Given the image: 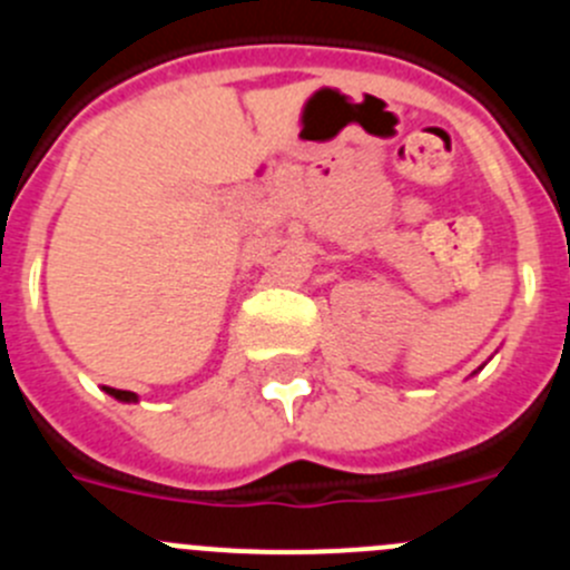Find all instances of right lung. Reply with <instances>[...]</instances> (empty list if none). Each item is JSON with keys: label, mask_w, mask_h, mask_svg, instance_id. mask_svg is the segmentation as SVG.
<instances>
[{"label": "right lung", "mask_w": 570, "mask_h": 570, "mask_svg": "<svg viewBox=\"0 0 570 570\" xmlns=\"http://www.w3.org/2000/svg\"><path fill=\"white\" fill-rule=\"evenodd\" d=\"M105 392H108L110 397H116V401H121V403H138V395H136V392L114 390V386H105Z\"/></svg>", "instance_id": "1"}]
</instances>
